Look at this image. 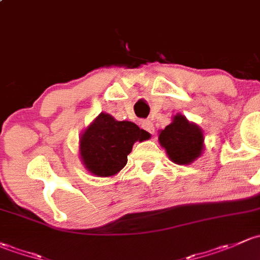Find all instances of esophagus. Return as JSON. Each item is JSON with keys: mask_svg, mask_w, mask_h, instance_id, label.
I'll return each mask as SVG.
<instances>
[{"mask_svg": "<svg viewBox=\"0 0 260 260\" xmlns=\"http://www.w3.org/2000/svg\"><path fill=\"white\" fill-rule=\"evenodd\" d=\"M141 127H143L144 130L148 131V133H150V134L155 133L154 125H152V122H150V121H143V122H141Z\"/></svg>", "mask_w": 260, "mask_h": 260, "instance_id": "esophagus-1", "label": "esophagus"}]
</instances>
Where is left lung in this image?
I'll return each instance as SVG.
<instances>
[{
  "mask_svg": "<svg viewBox=\"0 0 260 260\" xmlns=\"http://www.w3.org/2000/svg\"><path fill=\"white\" fill-rule=\"evenodd\" d=\"M159 143L173 162L189 165L202 156L204 134L184 115L176 114L165 129L159 131Z\"/></svg>",
  "mask_w": 260,
  "mask_h": 260,
  "instance_id": "left-lung-1",
  "label": "left lung"
}]
</instances>
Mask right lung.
Segmentation results:
<instances>
[{"label":"right lung","instance_id":"add662e5","mask_svg":"<svg viewBox=\"0 0 260 260\" xmlns=\"http://www.w3.org/2000/svg\"><path fill=\"white\" fill-rule=\"evenodd\" d=\"M149 138L148 131L134 122L117 121L108 112H101L80 136V160L92 175L110 178L126 165L134 144Z\"/></svg>","mask_w":260,"mask_h":260}]
</instances>
